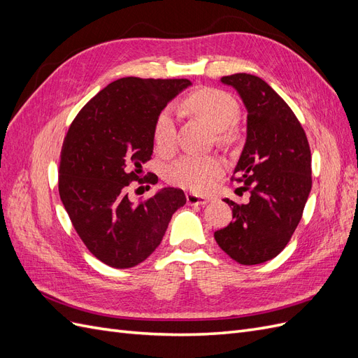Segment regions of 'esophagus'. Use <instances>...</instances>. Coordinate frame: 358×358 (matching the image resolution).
<instances>
[{"label": "esophagus", "mask_w": 358, "mask_h": 358, "mask_svg": "<svg viewBox=\"0 0 358 358\" xmlns=\"http://www.w3.org/2000/svg\"><path fill=\"white\" fill-rule=\"evenodd\" d=\"M187 203L189 206H200V204L209 203V199L203 197V196H197V194H194V192H188L187 194Z\"/></svg>", "instance_id": "34e87169"}]
</instances>
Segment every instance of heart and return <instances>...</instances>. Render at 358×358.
<instances>
[{
    "instance_id": "b5f03b06",
    "label": "heart",
    "mask_w": 358,
    "mask_h": 358,
    "mask_svg": "<svg viewBox=\"0 0 358 358\" xmlns=\"http://www.w3.org/2000/svg\"><path fill=\"white\" fill-rule=\"evenodd\" d=\"M183 107L201 117L215 131L230 134V127L239 116V106L230 94L213 88H203L189 94ZM154 142L159 150H169L175 143V121L170 109L162 110L154 127ZM222 173V164L213 157L187 155L167 171L169 182L196 192L208 191Z\"/></svg>"
}]
</instances>
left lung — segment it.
I'll return each instance as SVG.
<instances>
[{
	"instance_id": "obj_1",
	"label": "left lung",
	"mask_w": 358,
	"mask_h": 358,
	"mask_svg": "<svg viewBox=\"0 0 358 358\" xmlns=\"http://www.w3.org/2000/svg\"><path fill=\"white\" fill-rule=\"evenodd\" d=\"M221 83L236 90L248 112L233 176L249 201L239 206L225 199L233 220L213 236L234 262L254 266L275 258L297 229L312 188L310 149L296 115L263 79L237 73Z\"/></svg>"
}]
</instances>
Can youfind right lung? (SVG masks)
<instances>
[{"label":"right lung","instance_id":"right-lung-1","mask_svg":"<svg viewBox=\"0 0 358 358\" xmlns=\"http://www.w3.org/2000/svg\"><path fill=\"white\" fill-rule=\"evenodd\" d=\"M191 85L187 79H117L83 107L64 138L61 201L82 242L107 266L128 268L145 262L173 213L187 203L182 189L170 187L134 203L127 187L154 152L161 110Z\"/></svg>","mask_w":358,"mask_h":358}]
</instances>
